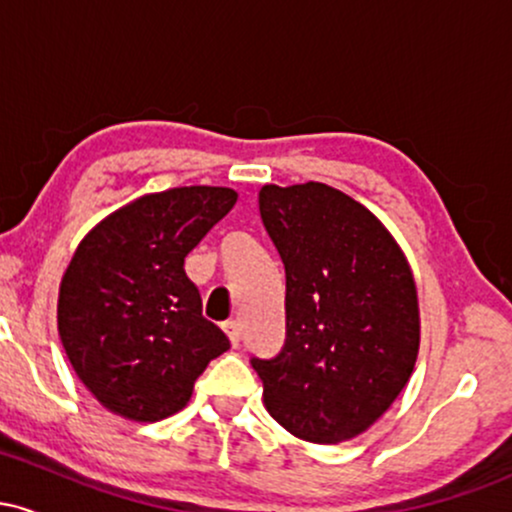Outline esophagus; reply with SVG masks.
<instances>
[{
	"label": "esophagus",
	"mask_w": 512,
	"mask_h": 512,
	"mask_svg": "<svg viewBox=\"0 0 512 512\" xmlns=\"http://www.w3.org/2000/svg\"><path fill=\"white\" fill-rule=\"evenodd\" d=\"M223 330H226L228 339H231V344H233V346H238V344H240V337H243V332H240V325H238L236 320L223 322Z\"/></svg>",
	"instance_id": "esophagus-1"
}]
</instances>
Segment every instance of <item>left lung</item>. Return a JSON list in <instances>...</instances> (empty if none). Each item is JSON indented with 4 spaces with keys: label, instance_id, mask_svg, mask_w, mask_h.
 <instances>
[{
    "label": "left lung",
    "instance_id": "8db88e82",
    "mask_svg": "<svg viewBox=\"0 0 512 512\" xmlns=\"http://www.w3.org/2000/svg\"><path fill=\"white\" fill-rule=\"evenodd\" d=\"M260 214L286 269V342L252 368L264 407L308 443L368 431L414 373L419 296L383 221L325 182L264 185Z\"/></svg>",
    "mask_w": 512,
    "mask_h": 512
}]
</instances>
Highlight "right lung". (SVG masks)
<instances>
[{
	"instance_id": "1",
	"label": "right lung",
	"mask_w": 512,
	"mask_h": 512,
	"mask_svg": "<svg viewBox=\"0 0 512 512\" xmlns=\"http://www.w3.org/2000/svg\"><path fill=\"white\" fill-rule=\"evenodd\" d=\"M236 202L231 187L154 192L105 216L76 248L60 284L57 330L79 380L113 414L168 419L231 346L202 315L185 257Z\"/></svg>"
}]
</instances>
